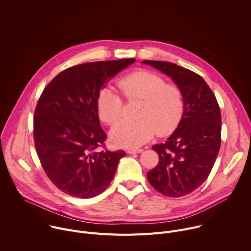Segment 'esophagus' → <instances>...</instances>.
<instances>
[{"label": "esophagus", "instance_id": "esophagus-1", "mask_svg": "<svg viewBox=\"0 0 251 251\" xmlns=\"http://www.w3.org/2000/svg\"><path fill=\"white\" fill-rule=\"evenodd\" d=\"M142 151H143V150H142V149H139V148H136V149L130 148V149L127 150V153H128V154H136V153H141Z\"/></svg>", "mask_w": 251, "mask_h": 251}]
</instances>
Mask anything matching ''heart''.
<instances>
[{
  "instance_id": "b5f03b06",
  "label": "heart",
  "mask_w": 251,
  "mask_h": 251,
  "mask_svg": "<svg viewBox=\"0 0 251 251\" xmlns=\"http://www.w3.org/2000/svg\"><path fill=\"white\" fill-rule=\"evenodd\" d=\"M118 88L127 101L140 100L135 121L124 120L111 130V139L118 146L136 148L159 136L171 134L185 112V97L181 87L148 69H139L118 80ZM99 118L113 125L123 115L124 102L110 86H103L96 98Z\"/></svg>"
}]
</instances>
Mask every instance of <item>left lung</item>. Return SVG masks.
I'll return each mask as SVG.
<instances>
[{
    "label": "left lung",
    "mask_w": 251,
    "mask_h": 251,
    "mask_svg": "<svg viewBox=\"0 0 251 251\" xmlns=\"http://www.w3.org/2000/svg\"><path fill=\"white\" fill-rule=\"evenodd\" d=\"M171 76L185 97L182 121L165 143L154 145L158 165L147 178L159 193L178 198L207 178L221 148L222 115L216 95L194 71L168 61L143 60Z\"/></svg>",
    "instance_id": "1"
}]
</instances>
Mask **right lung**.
<instances>
[{"mask_svg":"<svg viewBox=\"0 0 251 251\" xmlns=\"http://www.w3.org/2000/svg\"><path fill=\"white\" fill-rule=\"evenodd\" d=\"M135 58L87 62L64 69L44 89L33 116V139L52 184L75 198L103 193L113 180L123 150L105 147L96 98L99 90Z\"/></svg>","mask_w":251,"mask_h":251,"instance_id":"1","label":"right lung"}]
</instances>
